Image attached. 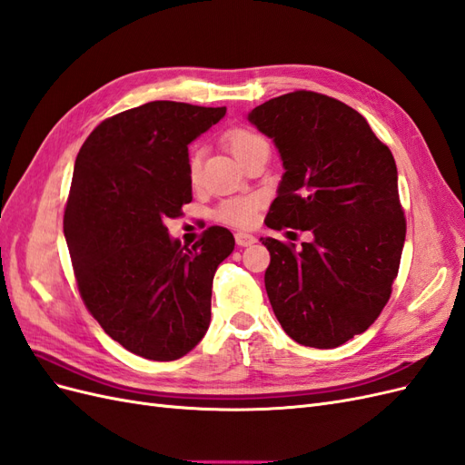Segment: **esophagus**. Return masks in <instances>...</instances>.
<instances>
[{"instance_id": "obj_1", "label": "esophagus", "mask_w": 465, "mask_h": 465, "mask_svg": "<svg viewBox=\"0 0 465 465\" xmlns=\"http://www.w3.org/2000/svg\"><path fill=\"white\" fill-rule=\"evenodd\" d=\"M234 241L236 244L241 248H246V246H252L256 242V236L254 234H248V232H236L234 234Z\"/></svg>"}]
</instances>
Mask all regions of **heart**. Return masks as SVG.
Wrapping results in <instances>:
<instances>
[{
    "label": "heart",
    "mask_w": 465,
    "mask_h": 465,
    "mask_svg": "<svg viewBox=\"0 0 465 465\" xmlns=\"http://www.w3.org/2000/svg\"><path fill=\"white\" fill-rule=\"evenodd\" d=\"M224 145L231 149L236 161L242 164L252 153L262 149V147H267V142L256 132L236 128V130L227 132V135H224ZM188 176H190L192 184H198L200 182L202 157L198 151L190 153ZM256 209H258V198H254V195H242V198H232V200L223 202L217 209V219L227 223V224H234V227H246V224L254 221Z\"/></svg>",
    "instance_id": "1"
}]
</instances>
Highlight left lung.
I'll use <instances>...</instances> for the list:
<instances>
[{"label": "left lung", "mask_w": 465, "mask_h": 465, "mask_svg": "<svg viewBox=\"0 0 465 465\" xmlns=\"http://www.w3.org/2000/svg\"><path fill=\"white\" fill-rule=\"evenodd\" d=\"M283 161L265 224L311 231L270 250L265 291L285 333L301 345L340 347L367 331L398 277L405 217L398 168L357 110L331 96L294 91L248 114Z\"/></svg>", "instance_id": "1"}]
</instances>
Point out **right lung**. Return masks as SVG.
I'll list each match as a JSON object with an SVG mask.
<instances>
[{"label":"right lung","instance_id":"1","mask_svg":"<svg viewBox=\"0 0 465 465\" xmlns=\"http://www.w3.org/2000/svg\"><path fill=\"white\" fill-rule=\"evenodd\" d=\"M224 112L153 101L98 124L75 159L64 234L81 299L112 340L149 361L202 341L213 275L234 250L224 227L188 248L164 224L192 202L188 145Z\"/></svg>","mask_w":465,"mask_h":465}]
</instances>
